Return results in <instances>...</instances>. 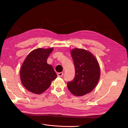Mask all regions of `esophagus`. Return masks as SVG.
Masks as SVG:
<instances>
[{
  "label": "esophagus",
  "instance_id": "obj_1",
  "mask_svg": "<svg viewBox=\"0 0 128 128\" xmlns=\"http://www.w3.org/2000/svg\"><path fill=\"white\" fill-rule=\"evenodd\" d=\"M64 75V72H58L57 74V75L58 77H62Z\"/></svg>",
  "mask_w": 128,
  "mask_h": 128
}]
</instances>
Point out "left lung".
I'll return each mask as SVG.
<instances>
[{
	"label": "left lung",
	"instance_id": "1",
	"mask_svg": "<svg viewBox=\"0 0 128 128\" xmlns=\"http://www.w3.org/2000/svg\"><path fill=\"white\" fill-rule=\"evenodd\" d=\"M75 68V78L67 82L68 90L74 95L82 96L91 92L97 84L100 70L97 60L84 49L71 51Z\"/></svg>",
	"mask_w": 128,
	"mask_h": 128
}]
</instances>
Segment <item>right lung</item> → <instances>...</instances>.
Returning a JSON list of instances; mask_svg holds the SVG:
<instances>
[{
	"mask_svg": "<svg viewBox=\"0 0 128 128\" xmlns=\"http://www.w3.org/2000/svg\"><path fill=\"white\" fill-rule=\"evenodd\" d=\"M53 48H37L30 53L21 68L20 78L24 88L31 92L41 94L50 87L57 77L47 59Z\"/></svg>",
	"mask_w": 128,
	"mask_h": 128,
	"instance_id": "right-lung-1",
	"label": "right lung"
}]
</instances>
